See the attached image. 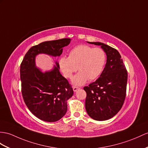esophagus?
<instances>
[{
  "label": "esophagus",
  "mask_w": 148,
  "mask_h": 148,
  "mask_svg": "<svg viewBox=\"0 0 148 148\" xmlns=\"http://www.w3.org/2000/svg\"><path fill=\"white\" fill-rule=\"evenodd\" d=\"M80 89V87H78V86H73V90L74 92H77L78 90Z\"/></svg>",
  "instance_id": "esophagus-1"
}]
</instances>
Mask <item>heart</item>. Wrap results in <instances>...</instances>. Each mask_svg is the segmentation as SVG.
I'll list each match as a JSON object with an SVG mask.
<instances>
[{
	"instance_id": "obj_1",
	"label": "heart",
	"mask_w": 148,
	"mask_h": 148,
	"mask_svg": "<svg viewBox=\"0 0 148 148\" xmlns=\"http://www.w3.org/2000/svg\"><path fill=\"white\" fill-rule=\"evenodd\" d=\"M106 62V55L102 48L81 45L72 48L68 57L61 58L59 64L63 75L67 78H71L78 68L80 71L73 78V83L82 85L88 80L92 81L98 78Z\"/></svg>"
}]
</instances>
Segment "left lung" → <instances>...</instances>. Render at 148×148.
I'll use <instances>...</instances> for the list:
<instances>
[{"instance_id": "1", "label": "left lung", "mask_w": 148, "mask_h": 148, "mask_svg": "<svg viewBox=\"0 0 148 148\" xmlns=\"http://www.w3.org/2000/svg\"><path fill=\"white\" fill-rule=\"evenodd\" d=\"M88 42L101 46L107 59L100 77L84 87L86 93L85 109L93 119L106 121L117 114L123 106L126 96L127 71L116 49L102 42Z\"/></svg>"}]
</instances>
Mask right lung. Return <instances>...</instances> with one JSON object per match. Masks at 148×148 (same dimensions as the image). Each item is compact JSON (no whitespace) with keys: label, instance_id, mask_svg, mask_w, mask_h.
<instances>
[{"label":"right lung","instance_id":"right-lung-1","mask_svg":"<svg viewBox=\"0 0 148 148\" xmlns=\"http://www.w3.org/2000/svg\"><path fill=\"white\" fill-rule=\"evenodd\" d=\"M70 42V38H63L33 46L21 63L24 101L31 113L42 121L52 122L62 119L66 112L67 100L73 95V90L67 79L60 73L58 63L52 71L42 73L35 66V56L39 53L60 56L62 48Z\"/></svg>","mask_w":148,"mask_h":148}]
</instances>
